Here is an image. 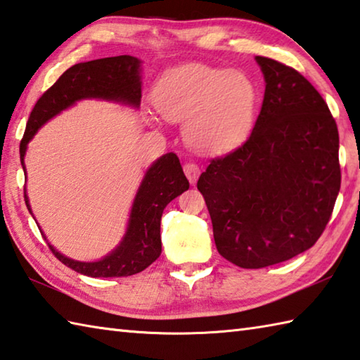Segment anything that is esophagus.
Returning <instances> with one entry per match:
<instances>
[{
	"label": "esophagus",
	"instance_id": "34e87169",
	"mask_svg": "<svg viewBox=\"0 0 360 360\" xmlns=\"http://www.w3.org/2000/svg\"><path fill=\"white\" fill-rule=\"evenodd\" d=\"M183 171H185V175L188 177V180L193 183L198 181L199 175H200V167L195 165V162H186L185 166H183Z\"/></svg>",
	"mask_w": 360,
	"mask_h": 360
}]
</instances>
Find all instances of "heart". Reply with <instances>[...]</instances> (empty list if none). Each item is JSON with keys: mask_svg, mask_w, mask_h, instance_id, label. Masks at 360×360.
Returning <instances> with one entry per match:
<instances>
[{"mask_svg": "<svg viewBox=\"0 0 360 360\" xmlns=\"http://www.w3.org/2000/svg\"><path fill=\"white\" fill-rule=\"evenodd\" d=\"M153 105L171 120H186L185 138L199 152L219 155L240 147L255 122L257 89L241 72L203 64L167 70Z\"/></svg>", "mask_w": 360, "mask_h": 360, "instance_id": "obj_1", "label": "heart"}]
</instances>
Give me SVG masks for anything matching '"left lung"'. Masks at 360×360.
Wrapping results in <instances>:
<instances>
[{"label":"left lung","instance_id":"obj_1","mask_svg":"<svg viewBox=\"0 0 360 360\" xmlns=\"http://www.w3.org/2000/svg\"><path fill=\"white\" fill-rule=\"evenodd\" d=\"M264 97L252 133L198 181L218 252L240 268L293 259L320 238L340 191L338 130L300 72L255 56Z\"/></svg>","mask_w":360,"mask_h":360}]
</instances>
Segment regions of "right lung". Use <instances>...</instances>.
Listing matches in <instances>:
<instances>
[{"mask_svg":"<svg viewBox=\"0 0 360 360\" xmlns=\"http://www.w3.org/2000/svg\"><path fill=\"white\" fill-rule=\"evenodd\" d=\"M141 64V59L130 54H122V56L75 64L60 75L56 83L32 108L23 139L20 142V161L25 171V155L34 134L50 119L69 110L77 101L97 98L138 110L141 105L142 84ZM188 188L189 181L183 174L177 155L172 152L162 155L146 171L138 193L134 195L125 235L110 254L97 262H79L60 254L49 243L51 252L65 266L84 276L124 277L138 274L157 260L161 254L160 222L162 210ZM25 202L32 214L26 189ZM42 235L45 236L44 232Z\"/></svg>","mask_w":360,"mask_h":360,"instance_id":"obj_1","label":"right lung"}]
</instances>
